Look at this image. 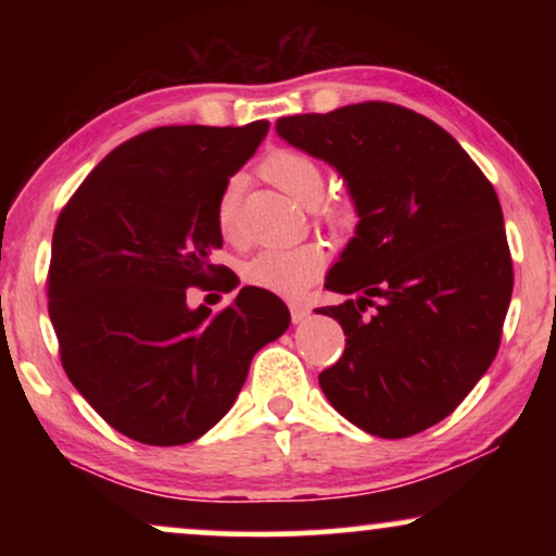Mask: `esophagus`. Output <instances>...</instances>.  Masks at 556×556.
Masks as SVG:
<instances>
[{"label": "esophagus", "instance_id": "esophagus-1", "mask_svg": "<svg viewBox=\"0 0 556 556\" xmlns=\"http://www.w3.org/2000/svg\"><path fill=\"white\" fill-rule=\"evenodd\" d=\"M288 308H291V321H293V324H301L303 318L308 316V308L303 306L301 301H291V303H288Z\"/></svg>", "mask_w": 556, "mask_h": 556}]
</instances>
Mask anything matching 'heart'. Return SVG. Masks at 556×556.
I'll use <instances>...</instances> for the list:
<instances>
[{
	"label": "heart",
	"mask_w": 556,
	"mask_h": 556,
	"mask_svg": "<svg viewBox=\"0 0 556 556\" xmlns=\"http://www.w3.org/2000/svg\"><path fill=\"white\" fill-rule=\"evenodd\" d=\"M263 177L280 192L301 204L316 202V219L333 232H352L359 223V210L349 197H321L326 189V169L321 159L303 149H273L261 162ZM215 223L225 240H238V187L227 185L217 197ZM324 250L306 242L291 248H263L242 265V280L263 291L295 295L308 288L324 270Z\"/></svg>",
	"instance_id": "obj_1"
}]
</instances>
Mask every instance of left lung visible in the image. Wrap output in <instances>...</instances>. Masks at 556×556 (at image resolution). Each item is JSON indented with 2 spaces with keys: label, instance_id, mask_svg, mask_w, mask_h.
<instances>
[{
  "label": "left lung",
  "instance_id": "8db88e82",
  "mask_svg": "<svg viewBox=\"0 0 556 556\" xmlns=\"http://www.w3.org/2000/svg\"><path fill=\"white\" fill-rule=\"evenodd\" d=\"M276 128L337 166L359 210L356 238L326 278L359 299L318 308L346 337L318 384L371 435L432 428L501 344L514 263L496 189L445 128L397 103L283 116Z\"/></svg>",
  "mask_w": 556,
  "mask_h": 556
}]
</instances>
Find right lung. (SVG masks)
Returning a JSON list of instances; mask_svg holds the SVG:
<instances>
[{"mask_svg": "<svg viewBox=\"0 0 556 556\" xmlns=\"http://www.w3.org/2000/svg\"><path fill=\"white\" fill-rule=\"evenodd\" d=\"M268 121L159 126L111 151L60 210L48 311L63 369L126 438L185 445L232 407L250 362L291 324L286 303L242 288L217 314L187 288L235 286L217 197L261 147Z\"/></svg>", "mask_w": 556, "mask_h": 556, "instance_id": "1", "label": "right lung"}]
</instances>
